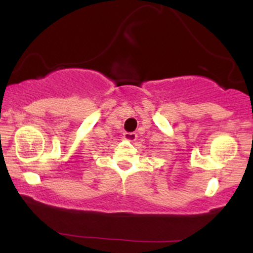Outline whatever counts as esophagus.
Returning a JSON list of instances; mask_svg holds the SVG:
<instances>
[{
  "instance_id": "34e87169",
  "label": "esophagus",
  "mask_w": 253,
  "mask_h": 253,
  "mask_svg": "<svg viewBox=\"0 0 253 253\" xmlns=\"http://www.w3.org/2000/svg\"><path fill=\"white\" fill-rule=\"evenodd\" d=\"M124 136H125V139H127V140L133 141L135 139L136 135H135V133H133V132H125Z\"/></svg>"
}]
</instances>
